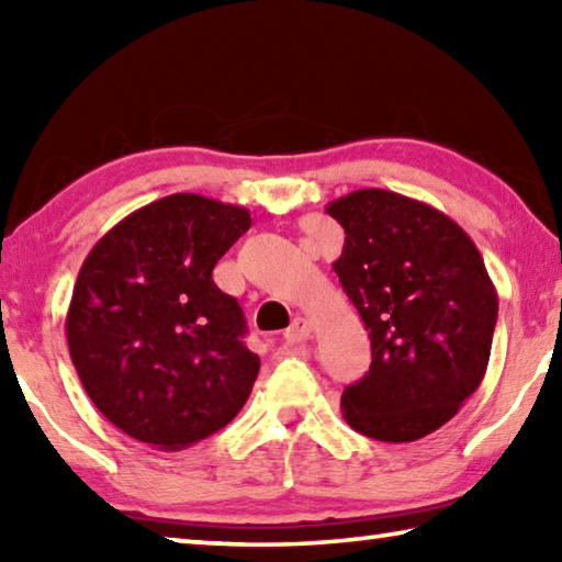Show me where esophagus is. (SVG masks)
<instances>
[{"label": "esophagus", "instance_id": "34e87169", "mask_svg": "<svg viewBox=\"0 0 562 562\" xmlns=\"http://www.w3.org/2000/svg\"><path fill=\"white\" fill-rule=\"evenodd\" d=\"M312 335V325L304 317H297V319H292V325L284 329V341H288V345H300V341H304Z\"/></svg>", "mask_w": 562, "mask_h": 562}]
</instances>
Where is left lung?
I'll use <instances>...</instances> for the list:
<instances>
[{
    "instance_id": "8db88e82",
    "label": "left lung",
    "mask_w": 562,
    "mask_h": 562,
    "mask_svg": "<svg viewBox=\"0 0 562 562\" xmlns=\"http://www.w3.org/2000/svg\"><path fill=\"white\" fill-rule=\"evenodd\" d=\"M327 213L345 227L331 268L372 341V364L345 389L341 414L369 439H424L483 382L496 288L463 227L422 201L364 188Z\"/></svg>"
}]
</instances>
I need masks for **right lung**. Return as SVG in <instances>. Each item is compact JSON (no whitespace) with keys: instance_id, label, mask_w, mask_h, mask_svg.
Returning a JSON list of instances; mask_svg holds the SVG:
<instances>
[{"instance_id":"add662e5","label":"right lung","mask_w":562,"mask_h":562,"mask_svg":"<svg viewBox=\"0 0 562 562\" xmlns=\"http://www.w3.org/2000/svg\"><path fill=\"white\" fill-rule=\"evenodd\" d=\"M252 217L195 193L138 207L91 247L66 312L83 389L131 439L178 451L233 422L260 357L213 268Z\"/></svg>"}]
</instances>
